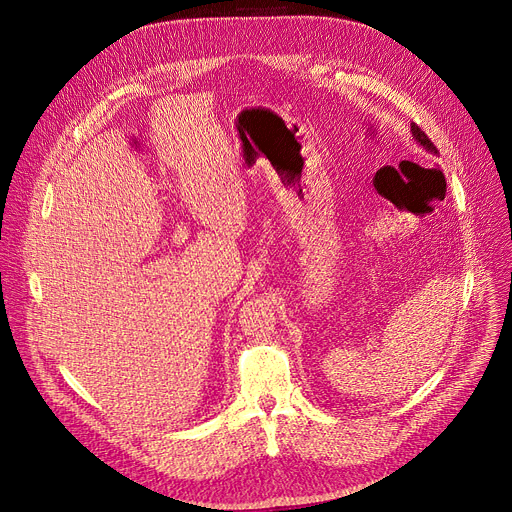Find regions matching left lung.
I'll return each instance as SVG.
<instances>
[{"mask_svg": "<svg viewBox=\"0 0 512 512\" xmlns=\"http://www.w3.org/2000/svg\"><path fill=\"white\" fill-rule=\"evenodd\" d=\"M411 132H413V139H415V141H417V143H419L427 153L438 155V149L434 147V143L425 137V132H423L417 124H411Z\"/></svg>", "mask_w": 512, "mask_h": 512, "instance_id": "1", "label": "left lung"}]
</instances>
